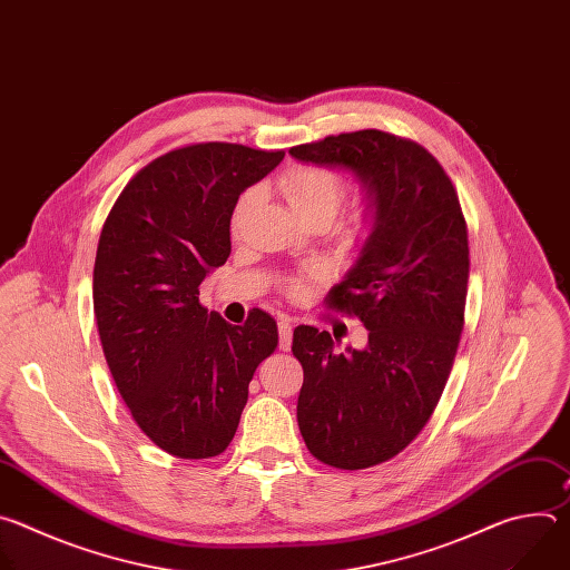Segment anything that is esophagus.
<instances>
[{
	"label": "esophagus",
	"mask_w": 570,
	"mask_h": 570,
	"mask_svg": "<svg viewBox=\"0 0 570 570\" xmlns=\"http://www.w3.org/2000/svg\"><path fill=\"white\" fill-rule=\"evenodd\" d=\"M291 343H293V324H291V320H282L279 322V350L288 352Z\"/></svg>",
	"instance_id": "esophagus-1"
}]
</instances>
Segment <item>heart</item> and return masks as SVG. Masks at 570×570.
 Returning <instances> with one entry per match:
<instances>
[{
  "mask_svg": "<svg viewBox=\"0 0 570 570\" xmlns=\"http://www.w3.org/2000/svg\"><path fill=\"white\" fill-rule=\"evenodd\" d=\"M279 187L286 203L299 218L315 216V214H324L332 218L345 194V185L338 174L324 167H311V165L291 169L282 178ZM248 200L250 196L246 194L236 203L232 214V227H238L243 216H246ZM297 288H299V279H288V291H297Z\"/></svg>",
  "mask_w": 570,
  "mask_h": 570,
  "instance_id": "1",
  "label": "heart"
}]
</instances>
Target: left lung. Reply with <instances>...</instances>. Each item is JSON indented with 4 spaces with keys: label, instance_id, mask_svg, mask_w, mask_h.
Here are the masks:
<instances>
[{
    "label": "left lung",
    "instance_id": "obj_1",
    "mask_svg": "<svg viewBox=\"0 0 570 570\" xmlns=\"http://www.w3.org/2000/svg\"><path fill=\"white\" fill-rule=\"evenodd\" d=\"M288 153L354 174L370 200L361 257L327 295L363 322L365 350L336 354L330 332H293L306 449L336 469H367L409 446L442 396L464 327L466 223L451 178L417 141L370 128Z\"/></svg>",
    "mask_w": 570,
    "mask_h": 570
}]
</instances>
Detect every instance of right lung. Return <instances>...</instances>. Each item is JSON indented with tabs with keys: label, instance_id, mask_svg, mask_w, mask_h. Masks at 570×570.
<instances>
[{
	"label": "right lung",
	"instance_id": "obj_1",
	"mask_svg": "<svg viewBox=\"0 0 570 570\" xmlns=\"http://www.w3.org/2000/svg\"><path fill=\"white\" fill-rule=\"evenodd\" d=\"M284 150L207 141L146 165L112 205L95 262V315L110 374L137 426L176 458H214L232 442L257 365L277 347V322L243 327L198 295L227 262L238 196Z\"/></svg>",
	"mask_w": 570,
	"mask_h": 570
}]
</instances>
